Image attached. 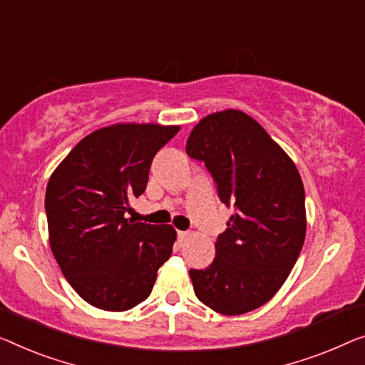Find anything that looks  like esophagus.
<instances>
[{
	"label": "esophagus",
	"instance_id": "34e87169",
	"mask_svg": "<svg viewBox=\"0 0 365 365\" xmlns=\"http://www.w3.org/2000/svg\"><path fill=\"white\" fill-rule=\"evenodd\" d=\"M177 236H178V239H180V241H183V239L188 237V232L187 231H177Z\"/></svg>",
	"mask_w": 365,
	"mask_h": 365
}]
</instances>
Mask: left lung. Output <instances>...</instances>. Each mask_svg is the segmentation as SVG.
I'll return each instance as SVG.
<instances>
[{"mask_svg": "<svg viewBox=\"0 0 365 365\" xmlns=\"http://www.w3.org/2000/svg\"><path fill=\"white\" fill-rule=\"evenodd\" d=\"M187 154L203 162L217 197L235 215L206 269H190L195 295L236 317L267 303L284 285L307 232L304 190L295 164L257 121L227 110L193 128Z\"/></svg>", "mask_w": 365, "mask_h": 365, "instance_id": "8db88e82", "label": "left lung"}]
</instances>
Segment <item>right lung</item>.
<instances>
[{"instance_id":"obj_1","label":"right lung","mask_w":365,"mask_h":365,"mask_svg":"<svg viewBox=\"0 0 365 365\" xmlns=\"http://www.w3.org/2000/svg\"><path fill=\"white\" fill-rule=\"evenodd\" d=\"M178 126L116 124L86 135L52 173L46 192L51 247L86 303L126 312L150 295L175 230L124 217L144 193L157 152Z\"/></svg>"}]
</instances>
